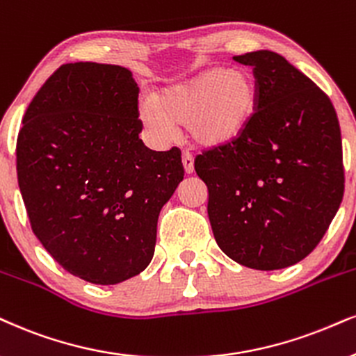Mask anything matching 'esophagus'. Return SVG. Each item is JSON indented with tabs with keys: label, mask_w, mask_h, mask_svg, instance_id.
Masks as SVG:
<instances>
[{
	"label": "esophagus",
	"mask_w": 356,
	"mask_h": 356,
	"mask_svg": "<svg viewBox=\"0 0 356 356\" xmlns=\"http://www.w3.org/2000/svg\"><path fill=\"white\" fill-rule=\"evenodd\" d=\"M181 161H183V168H185V173H186V175H191L193 171H195V160H193L191 153L183 152Z\"/></svg>",
	"instance_id": "1"
}]
</instances>
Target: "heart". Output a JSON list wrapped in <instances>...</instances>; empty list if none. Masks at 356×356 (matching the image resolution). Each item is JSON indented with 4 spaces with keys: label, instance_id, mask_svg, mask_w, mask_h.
<instances>
[{
    "label": "heart",
    "instance_id": "obj_1",
    "mask_svg": "<svg viewBox=\"0 0 356 356\" xmlns=\"http://www.w3.org/2000/svg\"><path fill=\"white\" fill-rule=\"evenodd\" d=\"M259 87L248 71L213 67L166 87L156 105H140V120L158 143H168L177 125H186L193 143L201 148H222L248 131L257 111Z\"/></svg>",
    "mask_w": 356,
    "mask_h": 356
}]
</instances>
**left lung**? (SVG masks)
Segmentation results:
<instances>
[{
  "label": "left lung",
  "instance_id": "8db88e82",
  "mask_svg": "<svg viewBox=\"0 0 356 356\" xmlns=\"http://www.w3.org/2000/svg\"><path fill=\"white\" fill-rule=\"evenodd\" d=\"M234 60L252 65L256 115L238 142L196 156L195 170L221 251L251 269H284L317 248L340 208L339 118L325 92L277 52Z\"/></svg>",
  "mask_w": 356,
  "mask_h": 356
}]
</instances>
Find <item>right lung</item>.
<instances>
[{"mask_svg": "<svg viewBox=\"0 0 356 356\" xmlns=\"http://www.w3.org/2000/svg\"><path fill=\"white\" fill-rule=\"evenodd\" d=\"M138 87L122 65H60L23 117L17 183L31 227L65 270L99 285L150 264L156 222L185 170L181 152L138 138Z\"/></svg>", "mask_w": 356, "mask_h": 356, "instance_id": "add662e5", "label": "right lung"}]
</instances>
